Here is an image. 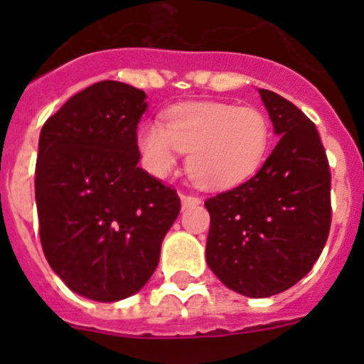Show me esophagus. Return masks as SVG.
<instances>
[{"label":"esophagus","mask_w":364,"mask_h":364,"mask_svg":"<svg viewBox=\"0 0 364 364\" xmlns=\"http://www.w3.org/2000/svg\"><path fill=\"white\" fill-rule=\"evenodd\" d=\"M180 200H182V210H188V208L200 204V198L193 197V195H180Z\"/></svg>","instance_id":"1"}]
</instances>
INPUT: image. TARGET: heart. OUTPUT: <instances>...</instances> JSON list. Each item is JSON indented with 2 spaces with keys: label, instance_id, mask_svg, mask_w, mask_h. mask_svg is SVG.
I'll return each instance as SVG.
<instances>
[{
  "label": "heart",
  "instance_id": "heart-1",
  "mask_svg": "<svg viewBox=\"0 0 364 364\" xmlns=\"http://www.w3.org/2000/svg\"><path fill=\"white\" fill-rule=\"evenodd\" d=\"M269 122L255 107L224 102H189L167 114V125L153 120L138 134L144 166L166 176L180 151L189 153L188 171L204 188L224 189L253 175L269 147Z\"/></svg>",
  "mask_w": 364,
  "mask_h": 364
}]
</instances>
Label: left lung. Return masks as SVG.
Here are the masks:
<instances>
[{
    "label": "left lung",
    "instance_id": "left-lung-1",
    "mask_svg": "<svg viewBox=\"0 0 364 364\" xmlns=\"http://www.w3.org/2000/svg\"><path fill=\"white\" fill-rule=\"evenodd\" d=\"M279 136L255 176L205 200V260L222 284L264 299L301 281L330 231V167L314 122L277 92L259 89Z\"/></svg>",
    "mask_w": 364,
    "mask_h": 364
}]
</instances>
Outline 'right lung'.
<instances>
[{"instance_id":"obj_1","label":"right lung","mask_w":364,"mask_h":364,"mask_svg":"<svg viewBox=\"0 0 364 364\" xmlns=\"http://www.w3.org/2000/svg\"><path fill=\"white\" fill-rule=\"evenodd\" d=\"M147 95L98 82L45 122L38 144L36 208L50 268L74 294L117 302L159 266L180 198L138 167V122Z\"/></svg>"}]
</instances>
